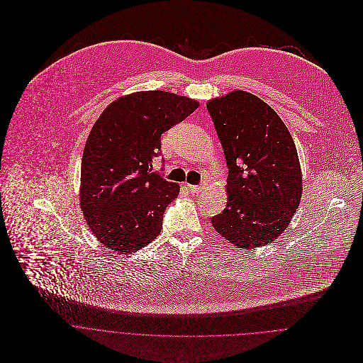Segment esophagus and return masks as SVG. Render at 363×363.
<instances>
[{"instance_id": "34e87169", "label": "esophagus", "mask_w": 363, "mask_h": 363, "mask_svg": "<svg viewBox=\"0 0 363 363\" xmlns=\"http://www.w3.org/2000/svg\"><path fill=\"white\" fill-rule=\"evenodd\" d=\"M187 189L191 194H197L200 191H203V186H193V184H187Z\"/></svg>"}]
</instances>
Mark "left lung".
<instances>
[{"mask_svg": "<svg viewBox=\"0 0 363 363\" xmlns=\"http://www.w3.org/2000/svg\"><path fill=\"white\" fill-rule=\"evenodd\" d=\"M228 172L226 208L211 218L239 249L264 246L289 225L302 197L295 143L279 116L259 98L233 91L207 104Z\"/></svg>", "mask_w": 363, "mask_h": 363, "instance_id": "obj_1", "label": "left lung"}]
</instances>
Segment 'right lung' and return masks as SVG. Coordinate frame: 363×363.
I'll list each match as a JSON object with an SVG mask.
<instances>
[{
  "label": "right lung",
  "instance_id": "add662e5",
  "mask_svg": "<svg viewBox=\"0 0 363 363\" xmlns=\"http://www.w3.org/2000/svg\"><path fill=\"white\" fill-rule=\"evenodd\" d=\"M199 102L163 91L135 92L107 106L86 140L81 166V208L92 233L120 255L160 233L163 212L179 184L152 172L160 137Z\"/></svg>",
  "mask_w": 363,
  "mask_h": 363
}]
</instances>
